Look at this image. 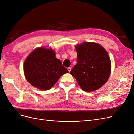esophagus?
<instances>
[{
  "label": "esophagus",
  "mask_w": 134,
  "mask_h": 134,
  "mask_svg": "<svg viewBox=\"0 0 134 134\" xmlns=\"http://www.w3.org/2000/svg\"><path fill=\"white\" fill-rule=\"evenodd\" d=\"M67 69H68V72H71V69H72V68H71V67H68V68H67Z\"/></svg>",
  "instance_id": "34e87169"
}]
</instances>
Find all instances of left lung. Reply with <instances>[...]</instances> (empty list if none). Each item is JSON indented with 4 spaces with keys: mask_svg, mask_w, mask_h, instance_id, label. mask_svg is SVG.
I'll use <instances>...</instances> for the list:
<instances>
[{
    "mask_svg": "<svg viewBox=\"0 0 134 134\" xmlns=\"http://www.w3.org/2000/svg\"><path fill=\"white\" fill-rule=\"evenodd\" d=\"M77 64L70 72L80 88L90 92L105 84L110 74L111 62L107 52L101 45L85 42L75 46Z\"/></svg>",
    "mask_w": 134,
    "mask_h": 134,
    "instance_id": "8db88e82",
    "label": "left lung"
}]
</instances>
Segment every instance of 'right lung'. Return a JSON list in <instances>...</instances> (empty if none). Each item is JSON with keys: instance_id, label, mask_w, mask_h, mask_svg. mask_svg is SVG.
Here are the masks:
<instances>
[{"instance_id": "obj_1", "label": "right lung", "mask_w": 134, "mask_h": 134, "mask_svg": "<svg viewBox=\"0 0 134 134\" xmlns=\"http://www.w3.org/2000/svg\"><path fill=\"white\" fill-rule=\"evenodd\" d=\"M55 55L53 49L39 48L27 57L24 65V73L32 85L39 89L49 90L61 75L68 72Z\"/></svg>"}]
</instances>
